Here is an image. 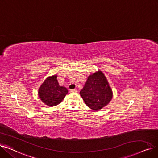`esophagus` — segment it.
Here are the masks:
<instances>
[{
	"label": "esophagus",
	"mask_w": 158,
	"mask_h": 158,
	"mask_svg": "<svg viewBox=\"0 0 158 158\" xmlns=\"http://www.w3.org/2000/svg\"><path fill=\"white\" fill-rule=\"evenodd\" d=\"M70 92H77V89L76 88L73 89H70Z\"/></svg>",
	"instance_id": "esophagus-1"
}]
</instances>
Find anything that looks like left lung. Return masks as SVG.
Returning <instances> with one entry per match:
<instances>
[{"label": "left lung", "mask_w": 158, "mask_h": 158, "mask_svg": "<svg viewBox=\"0 0 158 158\" xmlns=\"http://www.w3.org/2000/svg\"><path fill=\"white\" fill-rule=\"evenodd\" d=\"M80 95L90 109L99 111L110 102L113 92L105 75L98 70L88 77Z\"/></svg>", "instance_id": "obj_1"}]
</instances>
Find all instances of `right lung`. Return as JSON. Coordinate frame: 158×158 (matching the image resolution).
I'll list each match as a JSON object with an SVG mask.
<instances>
[{"mask_svg":"<svg viewBox=\"0 0 158 158\" xmlns=\"http://www.w3.org/2000/svg\"><path fill=\"white\" fill-rule=\"evenodd\" d=\"M56 75L49 76L44 81L38 89V96L40 100L48 106H55L61 103L68 89L60 86Z\"/></svg>","mask_w":158,"mask_h":158,"instance_id":"obj_1","label":"right lung"}]
</instances>
